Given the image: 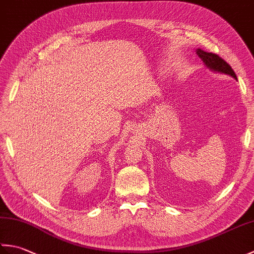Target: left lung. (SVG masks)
Listing matches in <instances>:
<instances>
[{"label":"left lung","instance_id":"obj_1","mask_svg":"<svg viewBox=\"0 0 254 254\" xmlns=\"http://www.w3.org/2000/svg\"><path fill=\"white\" fill-rule=\"evenodd\" d=\"M196 53L197 56L202 59L203 62L205 63V65L209 67L210 69H213V71H216V72L228 74L230 76H233L234 78L237 79L234 69L231 68L229 64L219 56L215 55L213 52H206L202 49H197Z\"/></svg>","mask_w":254,"mask_h":254}]
</instances>
